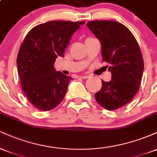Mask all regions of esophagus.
<instances>
[{
  "mask_svg": "<svg viewBox=\"0 0 157 157\" xmlns=\"http://www.w3.org/2000/svg\"><path fill=\"white\" fill-rule=\"evenodd\" d=\"M91 77V75H82L81 77H82V79H88V78H90Z\"/></svg>",
  "mask_w": 157,
  "mask_h": 157,
  "instance_id": "34e87169",
  "label": "esophagus"
}]
</instances>
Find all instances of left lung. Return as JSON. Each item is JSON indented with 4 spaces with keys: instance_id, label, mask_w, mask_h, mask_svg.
<instances>
[{
    "instance_id": "1",
    "label": "left lung",
    "mask_w": 157,
    "mask_h": 157,
    "mask_svg": "<svg viewBox=\"0 0 157 157\" xmlns=\"http://www.w3.org/2000/svg\"><path fill=\"white\" fill-rule=\"evenodd\" d=\"M102 44V61L109 64L111 80H102L95 99L104 109L117 110L134 98L140 89L144 62L134 35L122 23L93 21L86 24Z\"/></svg>"
}]
</instances>
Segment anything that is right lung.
<instances>
[{
	"mask_svg": "<svg viewBox=\"0 0 157 157\" xmlns=\"http://www.w3.org/2000/svg\"><path fill=\"white\" fill-rule=\"evenodd\" d=\"M85 21H54L37 25L28 32L17 57L21 87L35 108L49 111L60 103L72 77L56 71L58 56L64 52L73 34Z\"/></svg>",
	"mask_w": 157,
	"mask_h": 157,
	"instance_id": "1",
	"label": "right lung"
}]
</instances>
